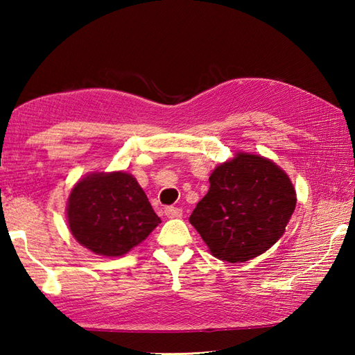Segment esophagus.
<instances>
[{
  "instance_id": "34e87169",
  "label": "esophagus",
  "mask_w": 355,
  "mask_h": 355,
  "mask_svg": "<svg viewBox=\"0 0 355 355\" xmlns=\"http://www.w3.org/2000/svg\"><path fill=\"white\" fill-rule=\"evenodd\" d=\"M164 215L168 218H180L183 215V210L180 207H173V206H168L164 207Z\"/></svg>"
}]
</instances>
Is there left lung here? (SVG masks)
<instances>
[{
    "instance_id": "1",
    "label": "left lung",
    "mask_w": 355,
    "mask_h": 355,
    "mask_svg": "<svg viewBox=\"0 0 355 355\" xmlns=\"http://www.w3.org/2000/svg\"><path fill=\"white\" fill-rule=\"evenodd\" d=\"M209 182V192L189 221L215 258L245 262L284 235L296 209V191L277 164L238 153L216 166Z\"/></svg>"
}]
</instances>
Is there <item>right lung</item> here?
<instances>
[{"label":"right lung","instance_id":"obj_1","mask_svg":"<svg viewBox=\"0 0 355 355\" xmlns=\"http://www.w3.org/2000/svg\"><path fill=\"white\" fill-rule=\"evenodd\" d=\"M67 220L79 244L111 258L139 245L162 223L137 180L122 171L82 178L67 202Z\"/></svg>","mask_w":355,"mask_h":355}]
</instances>
